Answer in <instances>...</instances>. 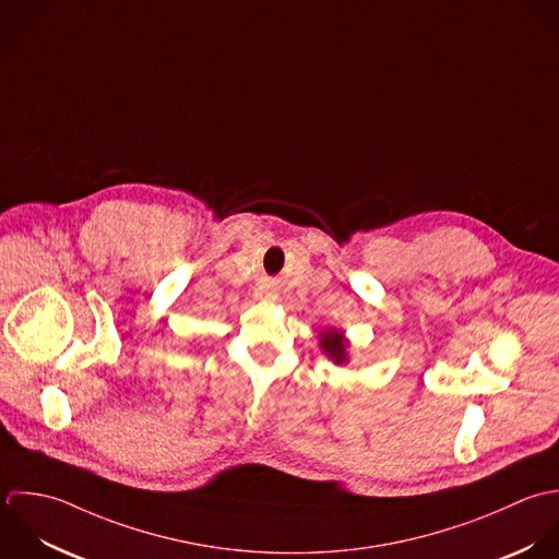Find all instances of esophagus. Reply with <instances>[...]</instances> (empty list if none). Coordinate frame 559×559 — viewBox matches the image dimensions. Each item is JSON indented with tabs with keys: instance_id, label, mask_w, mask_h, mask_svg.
<instances>
[{
	"instance_id": "34e87169",
	"label": "esophagus",
	"mask_w": 559,
	"mask_h": 559,
	"mask_svg": "<svg viewBox=\"0 0 559 559\" xmlns=\"http://www.w3.org/2000/svg\"><path fill=\"white\" fill-rule=\"evenodd\" d=\"M260 297H266V299H271V297H273V293H266V290H262V293H260Z\"/></svg>"
}]
</instances>
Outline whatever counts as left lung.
Instances as JSON below:
<instances>
[{
    "label": "left lung",
    "instance_id": "obj_1",
    "mask_svg": "<svg viewBox=\"0 0 559 559\" xmlns=\"http://www.w3.org/2000/svg\"><path fill=\"white\" fill-rule=\"evenodd\" d=\"M349 338L345 336L343 330H336V328H325L321 334H319V347L321 352L338 367L343 365H349Z\"/></svg>",
    "mask_w": 559,
    "mask_h": 559
}]
</instances>
